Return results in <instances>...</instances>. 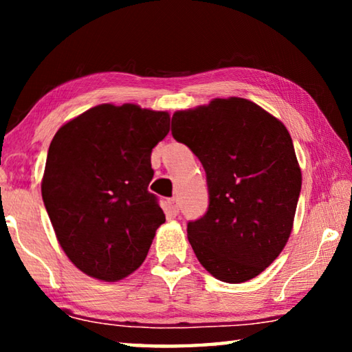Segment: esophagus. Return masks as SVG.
I'll list each match as a JSON object with an SVG mask.
<instances>
[{"label":"esophagus","mask_w":352,"mask_h":352,"mask_svg":"<svg viewBox=\"0 0 352 352\" xmlns=\"http://www.w3.org/2000/svg\"><path fill=\"white\" fill-rule=\"evenodd\" d=\"M166 204H168V208H169V211H170L172 214H178V212H180V206H178L177 199H169L168 201H166Z\"/></svg>","instance_id":"1"}]
</instances>
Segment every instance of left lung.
Here are the masks:
<instances>
[{
    "label": "left lung",
    "instance_id": "obj_1",
    "mask_svg": "<svg viewBox=\"0 0 352 352\" xmlns=\"http://www.w3.org/2000/svg\"><path fill=\"white\" fill-rule=\"evenodd\" d=\"M172 136L206 172L208 211L188 222L200 264L223 283L264 272L289 241L301 170L287 129L242 98L175 111Z\"/></svg>",
    "mask_w": 352,
    "mask_h": 352
}]
</instances>
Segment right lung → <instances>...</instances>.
Masks as SVG:
<instances>
[{
  "instance_id": "add662e5",
  "label": "right lung",
  "mask_w": 352,
  "mask_h": 352,
  "mask_svg": "<svg viewBox=\"0 0 352 352\" xmlns=\"http://www.w3.org/2000/svg\"><path fill=\"white\" fill-rule=\"evenodd\" d=\"M169 121L166 111L102 104L52 138L41 197L63 252L88 276L119 281L144 262L166 220L147 188Z\"/></svg>"
}]
</instances>
